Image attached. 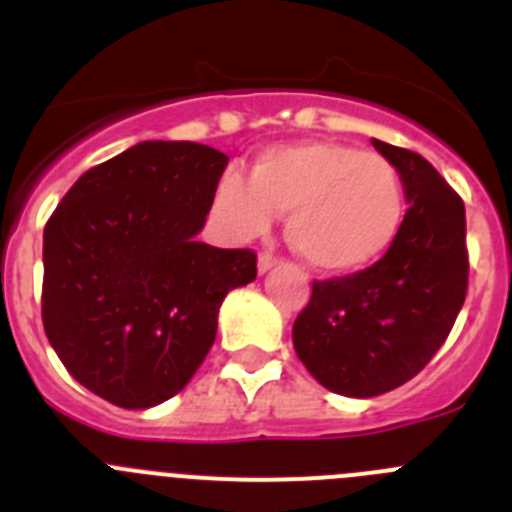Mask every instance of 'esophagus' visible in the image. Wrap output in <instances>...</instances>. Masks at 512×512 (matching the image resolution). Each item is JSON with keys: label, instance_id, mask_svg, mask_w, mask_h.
Instances as JSON below:
<instances>
[{"label": "esophagus", "instance_id": "obj_1", "mask_svg": "<svg viewBox=\"0 0 512 512\" xmlns=\"http://www.w3.org/2000/svg\"><path fill=\"white\" fill-rule=\"evenodd\" d=\"M274 264H277V259H274V253H269V251H261L259 253V271H261V274H264V271H269Z\"/></svg>", "mask_w": 512, "mask_h": 512}]
</instances>
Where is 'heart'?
I'll use <instances>...</instances> for the list:
<instances>
[{"label": "heart", "mask_w": 512, "mask_h": 512, "mask_svg": "<svg viewBox=\"0 0 512 512\" xmlns=\"http://www.w3.org/2000/svg\"><path fill=\"white\" fill-rule=\"evenodd\" d=\"M292 251L323 274H356L390 251L405 215L397 166L382 153L333 140L269 148L253 161L248 182L220 176L212 217L230 238L261 235L284 215Z\"/></svg>", "instance_id": "b5f03b06"}]
</instances>
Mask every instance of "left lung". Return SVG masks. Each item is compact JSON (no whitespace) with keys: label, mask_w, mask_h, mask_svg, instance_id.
<instances>
[{"label":"left lung","mask_w":512,"mask_h":512,"mask_svg":"<svg viewBox=\"0 0 512 512\" xmlns=\"http://www.w3.org/2000/svg\"><path fill=\"white\" fill-rule=\"evenodd\" d=\"M402 176L408 212L377 264L312 282L292 325L295 351L325 390L390 392L449 338L469 284L467 215L459 194L420 153L372 140Z\"/></svg>","instance_id":"left-lung-1"}]
</instances>
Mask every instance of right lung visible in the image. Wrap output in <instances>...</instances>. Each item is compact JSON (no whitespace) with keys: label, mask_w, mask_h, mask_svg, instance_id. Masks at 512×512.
Here are the masks:
<instances>
[{"label":"right lung","mask_w":512,"mask_h":512,"mask_svg":"<svg viewBox=\"0 0 512 512\" xmlns=\"http://www.w3.org/2000/svg\"><path fill=\"white\" fill-rule=\"evenodd\" d=\"M228 156L143 140L76 179L43 233V328L71 377L117 408L187 387L230 289L256 279L251 248L197 241Z\"/></svg>","instance_id":"obj_1"}]
</instances>
